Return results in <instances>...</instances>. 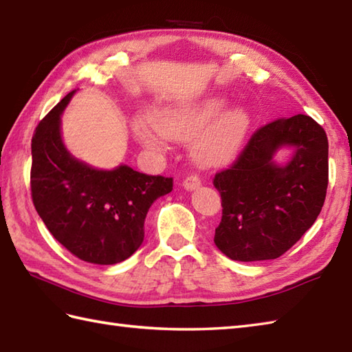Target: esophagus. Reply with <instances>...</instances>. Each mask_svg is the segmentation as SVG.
Masks as SVG:
<instances>
[{"mask_svg":"<svg viewBox=\"0 0 352 352\" xmlns=\"http://www.w3.org/2000/svg\"><path fill=\"white\" fill-rule=\"evenodd\" d=\"M199 186H201V178L198 175L192 174L183 180V188L186 190H195L197 188H199Z\"/></svg>","mask_w":352,"mask_h":352,"instance_id":"1","label":"esophagus"}]
</instances>
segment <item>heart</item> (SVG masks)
I'll list each match as a JSON object with an SVG mask.
<instances>
[{"label": "heart", "mask_w": 352, "mask_h": 352, "mask_svg": "<svg viewBox=\"0 0 352 352\" xmlns=\"http://www.w3.org/2000/svg\"><path fill=\"white\" fill-rule=\"evenodd\" d=\"M226 107L223 96H212L193 106L163 109L155 113L154 124L138 121L136 136L146 146L159 145L162 136L174 140L195 139ZM219 118L195 145V157L206 166H219L233 159L250 126V115L243 107L228 109Z\"/></svg>", "instance_id": "b5f03b06"}]
</instances>
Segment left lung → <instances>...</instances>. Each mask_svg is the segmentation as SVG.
Wrapping results in <instances>:
<instances>
[{
  "mask_svg": "<svg viewBox=\"0 0 352 352\" xmlns=\"http://www.w3.org/2000/svg\"><path fill=\"white\" fill-rule=\"evenodd\" d=\"M292 146L276 165L273 155ZM222 199L214 243L231 260L278 258L315 223L328 186V139L307 115L269 122L252 134L230 168L213 178Z\"/></svg>",
  "mask_w": 352,
  "mask_h": 352,
  "instance_id": "8db88e82",
  "label": "left lung"
}]
</instances>
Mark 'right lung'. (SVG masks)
<instances>
[{"label": "right lung", "mask_w": 352, "mask_h": 352, "mask_svg": "<svg viewBox=\"0 0 352 352\" xmlns=\"http://www.w3.org/2000/svg\"><path fill=\"white\" fill-rule=\"evenodd\" d=\"M36 126L32 139V198L50 233L80 260L115 265L144 242V223L157 198L172 190V178L146 175L121 164L95 169L65 148L60 116L72 95Z\"/></svg>", "instance_id": "obj_1"}]
</instances>
